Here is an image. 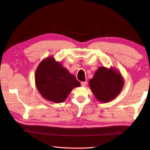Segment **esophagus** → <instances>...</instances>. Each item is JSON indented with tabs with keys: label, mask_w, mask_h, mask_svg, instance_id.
Wrapping results in <instances>:
<instances>
[{
	"label": "esophagus",
	"mask_w": 150,
	"mask_h": 150,
	"mask_svg": "<svg viewBox=\"0 0 150 150\" xmlns=\"http://www.w3.org/2000/svg\"><path fill=\"white\" fill-rule=\"evenodd\" d=\"M81 86H83V87H85V86H86L87 83H86V82H81Z\"/></svg>",
	"instance_id": "esophagus-1"
}]
</instances>
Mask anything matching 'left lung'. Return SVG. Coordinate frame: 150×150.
<instances>
[{"label":"left lung","mask_w":150,"mask_h":150,"mask_svg":"<svg viewBox=\"0 0 150 150\" xmlns=\"http://www.w3.org/2000/svg\"><path fill=\"white\" fill-rule=\"evenodd\" d=\"M88 84L96 99L105 103L115 99L120 93L124 80L115 68L99 67Z\"/></svg>","instance_id":"obj_1"}]
</instances>
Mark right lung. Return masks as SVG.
Segmentation results:
<instances>
[{
  "label": "right lung",
  "mask_w": 150,
  "mask_h": 150,
  "mask_svg": "<svg viewBox=\"0 0 150 150\" xmlns=\"http://www.w3.org/2000/svg\"><path fill=\"white\" fill-rule=\"evenodd\" d=\"M35 83L40 95L47 100L61 103L81 83L62 63L51 56L43 59L35 73Z\"/></svg>",
  "instance_id": "add662e5"
}]
</instances>
